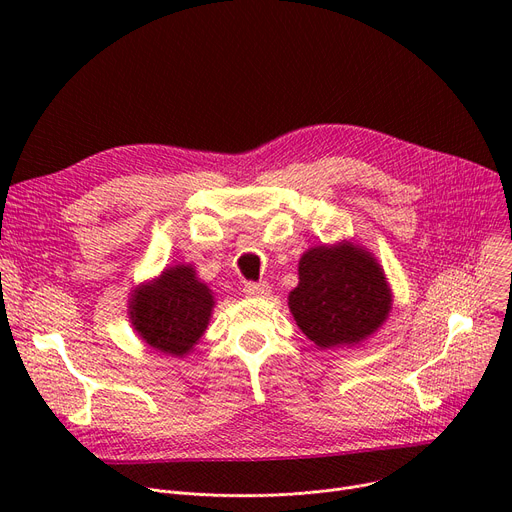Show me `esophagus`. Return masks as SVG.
Wrapping results in <instances>:
<instances>
[{"label":"esophagus","instance_id":"34e87169","mask_svg":"<svg viewBox=\"0 0 512 512\" xmlns=\"http://www.w3.org/2000/svg\"><path fill=\"white\" fill-rule=\"evenodd\" d=\"M242 292L247 294V297H267L270 294V286L265 282H245L242 284Z\"/></svg>","mask_w":512,"mask_h":512}]
</instances>
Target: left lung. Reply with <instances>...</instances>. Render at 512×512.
I'll return each mask as SVG.
<instances>
[{
	"label": "left lung",
	"instance_id": "left-lung-1",
	"mask_svg": "<svg viewBox=\"0 0 512 512\" xmlns=\"http://www.w3.org/2000/svg\"><path fill=\"white\" fill-rule=\"evenodd\" d=\"M390 290L375 259L359 247H315L301 257L288 307L321 348L357 344L390 313Z\"/></svg>",
	"mask_w": 512,
	"mask_h": 512
}]
</instances>
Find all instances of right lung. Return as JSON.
I'll return each instance as SVG.
<instances>
[{"label": "right lung", "mask_w": 512, "mask_h": 512, "mask_svg": "<svg viewBox=\"0 0 512 512\" xmlns=\"http://www.w3.org/2000/svg\"><path fill=\"white\" fill-rule=\"evenodd\" d=\"M211 307V290L197 280L193 267L176 265L134 292L130 317L149 346L182 357L203 336Z\"/></svg>", "instance_id": "right-lung-1"}]
</instances>
